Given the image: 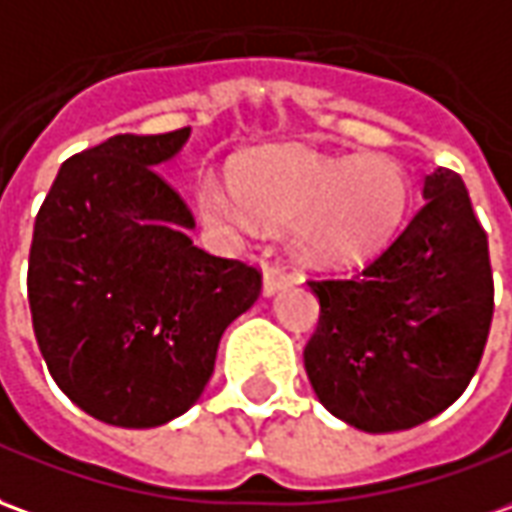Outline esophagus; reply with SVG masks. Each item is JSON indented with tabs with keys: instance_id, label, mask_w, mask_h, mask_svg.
<instances>
[{
	"instance_id": "34e87169",
	"label": "esophagus",
	"mask_w": 512,
	"mask_h": 512,
	"mask_svg": "<svg viewBox=\"0 0 512 512\" xmlns=\"http://www.w3.org/2000/svg\"><path fill=\"white\" fill-rule=\"evenodd\" d=\"M288 285H291V274H285L280 268H266V274H263V291H266V296L282 291Z\"/></svg>"
}]
</instances>
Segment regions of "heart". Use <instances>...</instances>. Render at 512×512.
Listing matches in <instances>:
<instances>
[{
    "mask_svg": "<svg viewBox=\"0 0 512 512\" xmlns=\"http://www.w3.org/2000/svg\"><path fill=\"white\" fill-rule=\"evenodd\" d=\"M207 221L252 232L258 219L293 224L296 249L313 263H343L382 244L407 205V177L388 155L321 157L280 152L246 163L235 185L207 174L196 188Z\"/></svg>",
    "mask_w": 512,
    "mask_h": 512,
    "instance_id": "b5f03b06",
    "label": "heart"
}]
</instances>
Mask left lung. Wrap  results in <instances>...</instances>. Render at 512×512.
Segmentation results:
<instances>
[{
    "mask_svg": "<svg viewBox=\"0 0 512 512\" xmlns=\"http://www.w3.org/2000/svg\"><path fill=\"white\" fill-rule=\"evenodd\" d=\"M307 285L321 307L307 380L332 416L410 430L466 391L491 332L493 271L460 174L432 171L416 216L355 274Z\"/></svg>",
    "mask_w": 512,
    "mask_h": 512,
    "instance_id": "8db88e82",
    "label": "left lung"
}]
</instances>
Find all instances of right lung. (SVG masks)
<instances>
[{"label": "right lung", "instance_id": "1", "mask_svg": "<svg viewBox=\"0 0 512 512\" xmlns=\"http://www.w3.org/2000/svg\"><path fill=\"white\" fill-rule=\"evenodd\" d=\"M188 135L127 132L69 157L35 216V341L60 391L113 427H160L194 405L221 335L263 288L260 268L185 235L194 213L155 166Z\"/></svg>", "mask_w": 512, "mask_h": 512}]
</instances>
